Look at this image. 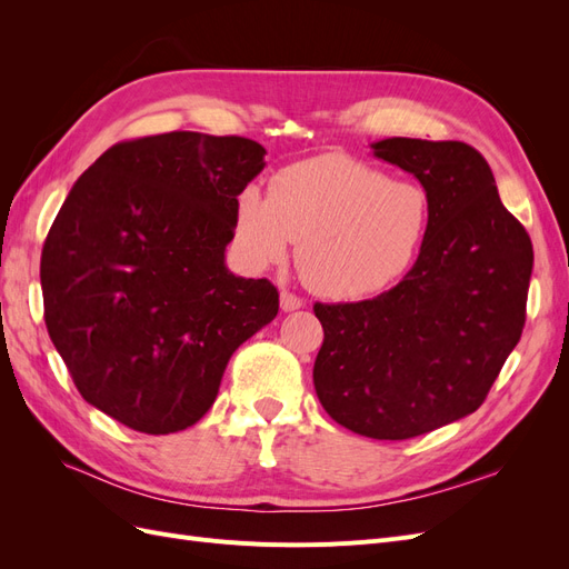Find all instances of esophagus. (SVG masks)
<instances>
[{
	"mask_svg": "<svg viewBox=\"0 0 569 569\" xmlns=\"http://www.w3.org/2000/svg\"><path fill=\"white\" fill-rule=\"evenodd\" d=\"M301 306H303V301H301L297 295H291V291H287V289H282V291H280V308H282L284 313L299 311Z\"/></svg>",
	"mask_w": 569,
	"mask_h": 569,
	"instance_id": "1",
	"label": "esophagus"
}]
</instances>
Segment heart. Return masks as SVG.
<instances>
[{
  "mask_svg": "<svg viewBox=\"0 0 569 569\" xmlns=\"http://www.w3.org/2000/svg\"><path fill=\"white\" fill-rule=\"evenodd\" d=\"M432 199L412 180L343 153L282 168L270 194L256 184L237 199L234 242L253 268L280 263L297 244V268L316 295L353 301L389 289L418 261Z\"/></svg>",
  "mask_w": 569,
  "mask_h": 569,
  "instance_id": "1",
  "label": "heart"
}]
</instances>
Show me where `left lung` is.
Wrapping results in <instances>:
<instances>
[{"instance_id": "8db88e82", "label": "left lung", "mask_w": 569, "mask_h": 569, "mask_svg": "<svg viewBox=\"0 0 569 569\" xmlns=\"http://www.w3.org/2000/svg\"><path fill=\"white\" fill-rule=\"evenodd\" d=\"M372 153L432 199L418 261L385 295L316 303L325 339L316 393L335 422L370 439H410L470 416L518 347L531 239L465 142L387 137Z\"/></svg>"}]
</instances>
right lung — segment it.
<instances>
[{
	"label": "right lung",
	"mask_w": 569,
	"mask_h": 569,
	"mask_svg": "<svg viewBox=\"0 0 569 569\" xmlns=\"http://www.w3.org/2000/svg\"><path fill=\"white\" fill-rule=\"evenodd\" d=\"M266 168L247 137L120 142L68 192L42 249L44 322L90 406L144 435L199 422L228 360L278 316L230 272L237 197Z\"/></svg>",
	"instance_id": "add662e5"
}]
</instances>
